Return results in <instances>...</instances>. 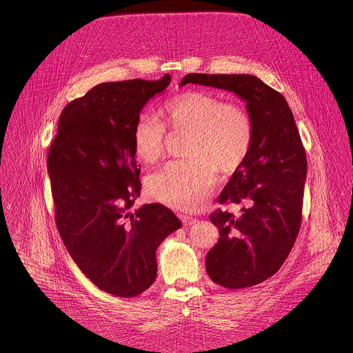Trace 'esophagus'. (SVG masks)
I'll list each match as a JSON object with an SVG mask.
<instances>
[{
  "mask_svg": "<svg viewBox=\"0 0 353 353\" xmlns=\"http://www.w3.org/2000/svg\"><path fill=\"white\" fill-rule=\"evenodd\" d=\"M180 219L183 221V223H184L185 226H190V225H193V223L197 222V219L190 217V216H184V214H180Z\"/></svg>",
  "mask_w": 353,
  "mask_h": 353,
  "instance_id": "34e87169",
  "label": "esophagus"
}]
</instances>
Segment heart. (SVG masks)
Segmentation results:
<instances>
[{
	"instance_id": "obj_1",
	"label": "heart",
	"mask_w": 353,
	"mask_h": 353,
	"mask_svg": "<svg viewBox=\"0 0 353 353\" xmlns=\"http://www.w3.org/2000/svg\"><path fill=\"white\" fill-rule=\"evenodd\" d=\"M163 123L151 115L137 119L134 151L145 164L157 163L167 150L165 127L185 134L184 160L172 161L145 181L148 196L170 208L194 212L206 202L217 181V168L233 173L252 150L254 127L248 110L219 95L188 90L165 103Z\"/></svg>"
}]
</instances>
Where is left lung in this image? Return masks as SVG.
Segmentation results:
<instances>
[{
    "label": "left lung",
    "instance_id": "1",
    "mask_svg": "<svg viewBox=\"0 0 353 353\" xmlns=\"http://www.w3.org/2000/svg\"><path fill=\"white\" fill-rule=\"evenodd\" d=\"M186 83L233 91L252 117V150L219 197L246 206L238 216L221 209L209 216L219 238L205 266L222 287L258 285L285 263L302 222L307 159L292 111L281 92L249 74H188L180 85Z\"/></svg>",
    "mask_w": 353,
    "mask_h": 353
}]
</instances>
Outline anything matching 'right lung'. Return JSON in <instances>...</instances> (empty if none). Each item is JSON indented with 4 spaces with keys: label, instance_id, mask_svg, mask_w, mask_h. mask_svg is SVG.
Masks as SVG:
<instances>
[{
    "label": "right lung",
    "instance_id": "add662e5",
    "mask_svg": "<svg viewBox=\"0 0 353 353\" xmlns=\"http://www.w3.org/2000/svg\"><path fill=\"white\" fill-rule=\"evenodd\" d=\"M169 83L165 74L92 87L62 111L48 154L55 223L68 252L94 285L121 298L154 282L156 250L181 226L161 203L131 212L141 188L134 124Z\"/></svg>",
    "mask_w": 353,
    "mask_h": 353
}]
</instances>
